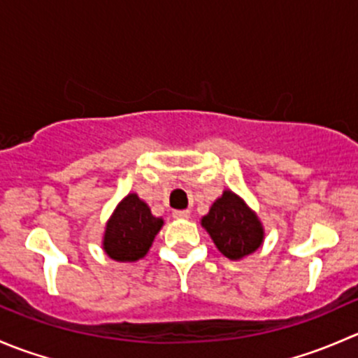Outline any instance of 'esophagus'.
<instances>
[{
	"label": "esophagus",
	"instance_id": "1",
	"mask_svg": "<svg viewBox=\"0 0 358 358\" xmlns=\"http://www.w3.org/2000/svg\"><path fill=\"white\" fill-rule=\"evenodd\" d=\"M190 216L189 209H180V211H173V218H178V220H185Z\"/></svg>",
	"mask_w": 358,
	"mask_h": 358
}]
</instances>
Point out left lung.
Here are the masks:
<instances>
[{
    "label": "left lung",
    "instance_id": "obj_1",
    "mask_svg": "<svg viewBox=\"0 0 358 358\" xmlns=\"http://www.w3.org/2000/svg\"><path fill=\"white\" fill-rule=\"evenodd\" d=\"M202 227L220 252L230 259L244 258L262 246V223L244 201L229 190L211 206L202 218Z\"/></svg>",
    "mask_w": 358,
    "mask_h": 358
}]
</instances>
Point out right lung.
<instances>
[{
  "instance_id": "add662e5",
  "label": "right lung",
  "mask_w": 358,
  "mask_h": 358,
  "mask_svg": "<svg viewBox=\"0 0 358 358\" xmlns=\"http://www.w3.org/2000/svg\"><path fill=\"white\" fill-rule=\"evenodd\" d=\"M161 227L162 220L152 216L149 206L129 194L107 223L103 249L115 262H136L147 255Z\"/></svg>"
}]
</instances>
